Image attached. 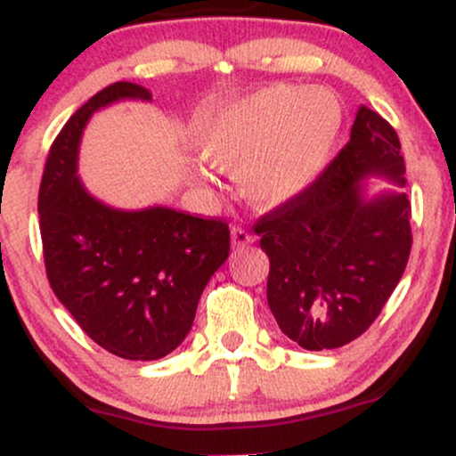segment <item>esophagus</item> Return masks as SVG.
<instances>
[{
  "label": "esophagus",
  "instance_id": "obj_1",
  "mask_svg": "<svg viewBox=\"0 0 456 456\" xmlns=\"http://www.w3.org/2000/svg\"><path fill=\"white\" fill-rule=\"evenodd\" d=\"M255 242V235L248 232V229L240 227V224H233L232 227V244L233 246H246V244H253Z\"/></svg>",
  "mask_w": 456,
  "mask_h": 456
}]
</instances>
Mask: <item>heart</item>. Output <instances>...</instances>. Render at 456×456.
<instances>
[{
	"label": "heart",
	"instance_id": "obj_1",
	"mask_svg": "<svg viewBox=\"0 0 456 456\" xmlns=\"http://www.w3.org/2000/svg\"><path fill=\"white\" fill-rule=\"evenodd\" d=\"M338 128L341 109L328 92L279 86L212 113L195 143L212 165L235 171L250 201L274 208L317 180Z\"/></svg>",
	"mask_w": 456,
	"mask_h": 456
}]
</instances>
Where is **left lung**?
<instances>
[{
    "label": "left lung",
    "instance_id": "obj_1",
    "mask_svg": "<svg viewBox=\"0 0 456 456\" xmlns=\"http://www.w3.org/2000/svg\"><path fill=\"white\" fill-rule=\"evenodd\" d=\"M405 184L396 130L360 107L347 145L305 192L255 223L270 259L268 305L291 341L311 352L352 343L379 317L411 250V206L388 192L362 197L360 182Z\"/></svg>",
    "mask_w": 456,
    "mask_h": 456
}]
</instances>
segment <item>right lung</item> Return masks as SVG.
<instances>
[{
  "mask_svg": "<svg viewBox=\"0 0 456 456\" xmlns=\"http://www.w3.org/2000/svg\"><path fill=\"white\" fill-rule=\"evenodd\" d=\"M122 98L151 101L137 83H111L77 109L51 145L38 192L46 279L57 300L102 349L159 360L184 341L199 297L229 257V224L171 208L122 212L77 177L81 133Z\"/></svg>",
  "mask_w": 456,
  "mask_h": 456,
  "instance_id": "1",
  "label": "right lung"
}]
</instances>
